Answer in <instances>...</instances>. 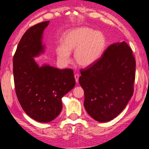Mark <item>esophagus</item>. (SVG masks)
<instances>
[{"label":"esophagus","mask_w":149,"mask_h":149,"mask_svg":"<svg viewBox=\"0 0 149 149\" xmlns=\"http://www.w3.org/2000/svg\"><path fill=\"white\" fill-rule=\"evenodd\" d=\"M79 78V75L78 74H74V78H75V80H76V83H78Z\"/></svg>","instance_id":"esophagus-1"}]
</instances>
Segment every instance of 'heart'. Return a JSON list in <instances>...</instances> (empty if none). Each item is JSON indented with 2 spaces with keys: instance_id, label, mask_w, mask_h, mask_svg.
<instances>
[{
  "instance_id": "b5f03b06",
  "label": "heart",
  "mask_w": 149,
  "mask_h": 149,
  "mask_svg": "<svg viewBox=\"0 0 149 149\" xmlns=\"http://www.w3.org/2000/svg\"><path fill=\"white\" fill-rule=\"evenodd\" d=\"M63 45L56 48L58 59L63 64L70 60V53L74 51V60L79 66L88 67L100 59L106 45L101 31L82 26L66 31L62 38Z\"/></svg>"
}]
</instances>
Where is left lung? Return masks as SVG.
Masks as SVG:
<instances>
[{
    "mask_svg": "<svg viewBox=\"0 0 149 149\" xmlns=\"http://www.w3.org/2000/svg\"><path fill=\"white\" fill-rule=\"evenodd\" d=\"M81 74L86 111L97 121L111 120L133 95L136 61L132 49L125 42L112 44L95 63L81 70Z\"/></svg>",
    "mask_w": 149,
    "mask_h": 149,
    "instance_id": "obj_1",
    "label": "left lung"
}]
</instances>
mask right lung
Segmentation results:
<instances>
[{
    "label": "right lung",
    "instance_id": "obj_1",
    "mask_svg": "<svg viewBox=\"0 0 149 149\" xmlns=\"http://www.w3.org/2000/svg\"><path fill=\"white\" fill-rule=\"evenodd\" d=\"M49 22H42L26 30L13 58L18 100L25 113L40 123H49L60 114L62 97L76 83L73 70H60L48 65L39 66L34 60L45 51L42 40Z\"/></svg>",
    "mask_w": 149,
    "mask_h": 149
}]
</instances>
